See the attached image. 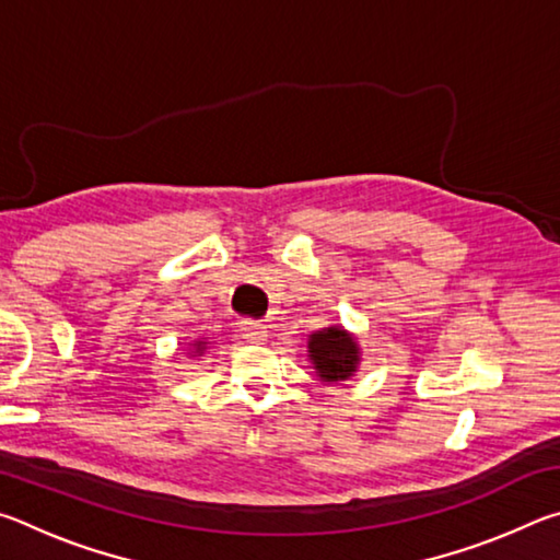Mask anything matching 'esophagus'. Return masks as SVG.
<instances>
[{"label":"esophagus","mask_w":560,"mask_h":560,"mask_svg":"<svg viewBox=\"0 0 560 560\" xmlns=\"http://www.w3.org/2000/svg\"><path fill=\"white\" fill-rule=\"evenodd\" d=\"M242 338L249 340V343H261L267 340V326L261 320H242Z\"/></svg>","instance_id":"34e87169"}]
</instances>
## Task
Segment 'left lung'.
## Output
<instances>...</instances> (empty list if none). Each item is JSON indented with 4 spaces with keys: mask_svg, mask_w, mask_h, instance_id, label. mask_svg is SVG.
<instances>
[{
    "mask_svg": "<svg viewBox=\"0 0 560 560\" xmlns=\"http://www.w3.org/2000/svg\"><path fill=\"white\" fill-rule=\"evenodd\" d=\"M308 353L314 360V368L326 383L346 381L355 373L358 346L343 328H326L311 336Z\"/></svg>",
    "mask_w": 560,
    "mask_h": 560,
    "instance_id": "1",
    "label": "left lung"
}]
</instances>
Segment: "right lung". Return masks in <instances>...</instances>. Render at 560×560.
Masks as SVG:
<instances>
[{
    "mask_svg": "<svg viewBox=\"0 0 560 560\" xmlns=\"http://www.w3.org/2000/svg\"><path fill=\"white\" fill-rule=\"evenodd\" d=\"M197 346V350H202V343H195Z\"/></svg>",
    "mask_w": 560,
    "mask_h": 560,
    "instance_id": "add662e5",
    "label": "right lung"
}]
</instances>
